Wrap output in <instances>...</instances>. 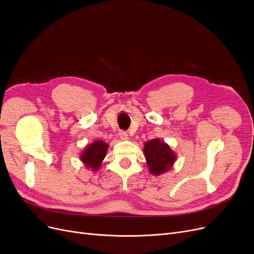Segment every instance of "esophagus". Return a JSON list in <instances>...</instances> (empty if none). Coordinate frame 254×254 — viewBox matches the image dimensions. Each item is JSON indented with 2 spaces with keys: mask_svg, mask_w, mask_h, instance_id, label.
<instances>
[{
  "mask_svg": "<svg viewBox=\"0 0 254 254\" xmlns=\"http://www.w3.org/2000/svg\"><path fill=\"white\" fill-rule=\"evenodd\" d=\"M120 137H121V140L126 141V140H128V133L126 131H121L120 132Z\"/></svg>",
  "mask_w": 254,
  "mask_h": 254,
  "instance_id": "obj_1",
  "label": "esophagus"
}]
</instances>
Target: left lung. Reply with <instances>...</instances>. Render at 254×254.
Here are the masks:
<instances>
[{
	"label": "left lung",
	"mask_w": 254,
	"mask_h": 254,
	"mask_svg": "<svg viewBox=\"0 0 254 254\" xmlns=\"http://www.w3.org/2000/svg\"><path fill=\"white\" fill-rule=\"evenodd\" d=\"M143 152L149 173L153 176L167 173L174 166L177 159V155L171 148V146L158 137L146 142Z\"/></svg>",
	"instance_id": "left-lung-1"
}]
</instances>
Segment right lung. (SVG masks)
Segmentation results:
<instances>
[{
    "mask_svg": "<svg viewBox=\"0 0 254 254\" xmlns=\"http://www.w3.org/2000/svg\"><path fill=\"white\" fill-rule=\"evenodd\" d=\"M109 144L102 140H96L84 147L80 155V161L88 170L97 172L102 166L103 161L107 155Z\"/></svg>",
    "mask_w": 254,
    "mask_h": 254,
    "instance_id": "obj_1",
    "label": "right lung"
}]
</instances>
